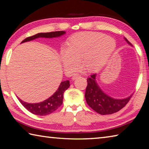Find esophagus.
Segmentation results:
<instances>
[{
    "mask_svg": "<svg viewBox=\"0 0 149 149\" xmlns=\"http://www.w3.org/2000/svg\"><path fill=\"white\" fill-rule=\"evenodd\" d=\"M81 77V75L79 74H75L74 75H73L72 79L73 80H74V79H76V78H78V77Z\"/></svg>",
    "mask_w": 149,
    "mask_h": 149,
    "instance_id": "esophagus-1",
    "label": "esophagus"
}]
</instances>
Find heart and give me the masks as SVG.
<instances>
[{
  "mask_svg": "<svg viewBox=\"0 0 149 149\" xmlns=\"http://www.w3.org/2000/svg\"><path fill=\"white\" fill-rule=\"evenodd\" d=\"M114 39L107 35L96 32H81L75 34L68 41L67 47L60 50V60L64 69L74 72L80 65L87 71H96L107 63L116 48Z\"/></svg>",
  "mask_w": 149,
  "mask_h": 149,
  "instance_id": "obj_1",
  "label": "heart"
}]
</instances>
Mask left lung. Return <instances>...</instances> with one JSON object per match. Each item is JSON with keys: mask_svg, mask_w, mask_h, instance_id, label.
Wrapping results in <instances>:
<instances>
[{"mask_svg": "<svg viewBox=\"0 0 149 149\" xmlns=\"http://www.w3.org/2000/svg\"><path fill=\"white\" fill-rule=\"evenodd\" d=\"M129 45H132L125 38ZM87 86L85 90V99L88 105L96 112L101 115L112 114L120 111L130 101L132 96L123 99H115L109 97L100 89L96 82V74L87 78Z\"/></svg>", "mask_w": 149, "mask_h": 149, "instance_id": "left-lung-1", "label": "left lung"}]
</instances>
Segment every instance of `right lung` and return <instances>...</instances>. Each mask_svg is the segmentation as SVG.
Masks as SVG:
<instances>
[{"instance_id": "add662e5", "label": "right lung", "mask_w": 149, "mask_h": 149, "mask_svg": "<svg viewBox=\"0 0 149 149\" xmlns=\"http://www.w3.org/2000/svg\"><path fill=\"white\" fill-rule=\"evenodd\" d=\"M65 32L64 31H52L49 33H39L34 35L33 36L27 37L24 41H22L21 43L31 41V40L39 38V37H45V38L58 37L65 34ZM70 85V81L68 80L61 82L56 91L49 99L41 102L27 103L22 100L19 98H17V99H18L20 103L32 114L38 116H46L54 112L62 105L63 98H64L63 95H64L65 91L68 89Z\"/></svg>"}]
</instances>
